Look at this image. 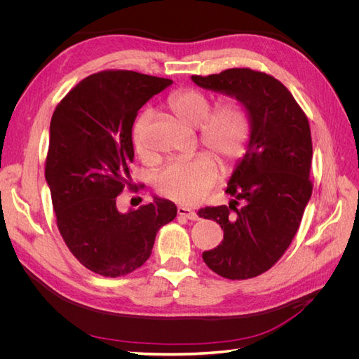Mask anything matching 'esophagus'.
Listing matches in <instances>:
<instances>
[{
	"label": "esophagus",
	"mask_w": 359,
	"mask_h": 359,
	"mask_svg": "<svg viewBox=\"0 0 359 359\" xmlns=\"http://www.w3.org/2000/svg\"><path fill=\"white\" fill-rule=\"evenodd\" d=\"M178 214L182 215V217H186V219H189V220H191V222L199 220L198 212L193 211L191 208H187V206H181V205H180V206H178Z\"/></svg>",
	"instance_id": "34e87169"
}]
</instances>
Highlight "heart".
Listing matches in <instances>:
<instances>
[{
  "label": "heart",
  "mask_w": 359,
  "mask_h": 359,
  "mask_svg": "<svg viewBox=\"0 0 359 359\" xmlns=\"http://www.w3.org/2000/svg\"><path fill=\"white\" fill-rule=\"evenodd\" d=\"M169 106L182 124L199 127L201 142L219 157L223 166H231L244 153L250 136V123L245 111L235 100H223L212 112L210 99L196 90L173 94ZM151 112L139 116L133 130L135 147L139 154L147 153L145 128ZM219 175L215 160L208 153H198L187 158L169 163L160 172L156 186L160 194L181 203L202 201Z\"/></svg>",
  "instance_id": "1"
}]
</instances>
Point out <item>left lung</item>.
Masks as SVG:
<instances>
[{"label":"left lung","mask_w":359,"mask_h":359,"mask_svg":"<svg viewBox=\"0 0 359 359\" xmlns=\"http://www.w3.org/2000/svg\"><path fill=\"white\" fill-rule=\"evenodd\" d=\"M191 81L232 97L248 116L245 153L227 181L229 206H206L199 215L224 232L222 244L203 252V262L222 277L252 278L283 256L310 201L309 119L286 86L262 72L229 69ZM240 201L243 206L236 209Z\"/></svg>","instance_id":"obj_1"}]
</instances>
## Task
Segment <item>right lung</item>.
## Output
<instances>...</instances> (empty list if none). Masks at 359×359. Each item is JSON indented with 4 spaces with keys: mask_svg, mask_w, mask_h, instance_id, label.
Returning <instances> with one entry per match:
<instances>
[{
    "mask_svg": "<svg viewBox=\"0 0 359 359\" xmlns=\"http://www.w3.org/2000/svg\"><path fill=\"white\" fill-rule=\"evenodd\" d=\"M169 85L130 70L100 72L76 85L52 115L45 177L53 211L62 240L93 273L118 277L144 265L160 227L175 219V203L156 194L137 210L116 206L132 182L137 111Z\"/></svg>",
    "mask_w": 359,
    "mask_h": 359,
    "instance_id": "1",
    "label": "right lung"
}]
</instances>
